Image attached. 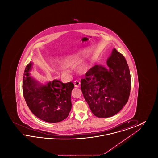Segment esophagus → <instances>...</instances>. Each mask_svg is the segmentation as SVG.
I'll return each instance as SVG.
<instances>
[{
    "instance_id": "obj_1",
    "label": "esophagus",
    "mask_w": 158,
    "mask_h": 158,
    "mask_svg": "<svg viewBox=\"0 0 158 158\" xmlns=\"http://www.w3.org/2000/svg\"><path fill=\"white\" fill-rule=\"evenodd\" d=\"M74 85H75V87L77 88V87H79V86H80L81 82H80L79 81H75V82H74Z\"/></svg>"
}]
</instances>
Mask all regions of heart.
<instances>
[{
    "mask_svg": "<svg viewBox=\"0 0 158 158\" xmlns=\"http://www.w3.org/2000/svg\"><path fill=\"white\" fill-rule=\"evenodd\" d=\"M73 63H74V60H69L68 61V63H67V64H68L69 66H70V65H72V64H73ZM86 66H84L83 69H86Z\"/></svg>",
    "mask_w": 158,
    "mask_h": 158,
    "instance_id": "1",
    "label": "heart"
}]
</instances>
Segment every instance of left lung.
I'll return each instance as SVG.
<instances>
[{"label":"left lung","mask_w":158,"mask_h":158,"mask_svg":"<svg viewBox=\"0 0 158 158\" xmlns=\"http://www.w3.org/2000/svg\"><path fill=\"white\" fill-rule=\"evenodd\" d=\"M109 69L95 65L81 79L83 95L94 115L110 117L126 104L131 89L127 63L115 48L106 61Z\"/></svg>","instance_id":"obj_1"}]
</instances>
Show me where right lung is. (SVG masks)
Returning a JSON list of instances; mask_svg holds the SVG:
<instances>
[{"instance_id":"add662e5","label":"right lung","mask_w":158,"mask_h":158,"mask_svg":"<svg viewBox=\"0 0 158 158\" xmlns=\"http://www.w3.org/2000/svg\"><path fill=\"white\" fill-rule=\"evenodd\" d=\"M31 67L30 62L24 70L23 82V95L30 110L46 122L64 120L71 110V92L74 84L54 80L45 85H41L30 76Z\"/></svg>"}]
</instances>
